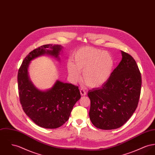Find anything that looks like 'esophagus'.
I'll list each match as a JSON object with an SVG mask.
<instances>
[{"instance_id":"obj_1","label":"esophagus","mask_w":155,"mask_h":155,"mask_svg":"<svg viewBox=\"0 0 155 155\" xmlns=\"http://www.w3.org/2000/svg\"><path fill=\"white\" fill-rule=\"evenodd\" d=\"M80 93H81V94L82 96H85V95H86V92L84 89H80Z\"/></svg>"}]
</instances>
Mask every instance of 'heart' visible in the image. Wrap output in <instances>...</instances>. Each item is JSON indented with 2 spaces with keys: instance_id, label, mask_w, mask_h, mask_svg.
<instances>
[{
  "instance_id": "b5f03b06",
  "label": "heart",
  "mask_w": 155,
  "mask_h": 155,
  "mask_svg": "<svg viewBox=\"0 0 155 155\" xmlns=\"http://www.w3.org/2000/svg\"><path fill=\"white\" fill-rule=\"evenodd\" d=\"M73 62L67 63L69 76L73 83L81 79L82 72L84 84L91 88L99 87L110 77L114 68L112 56L107 52L91 46H85L74 53Z\"/></svg>"
}]
</instances>
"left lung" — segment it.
I'll return each mask as SVG.
<instances>
[{"label":"left lung","instance_id":"obj_1","mask_svg":"<svg viewBox=\"0 0 155 155\" xmlns=\"http://www.w3.org/2000/svg\"><path fill=\"white\" fill-rule=\"evenodd\" d=\"M122 59L101 87L88 92L90 119L97 128L111 130L123 126L139 101L142 77L133 57L122 51Z\"/></svg>","mask_w":155,"mask_h":155}]
</instances>
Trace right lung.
I'll list each match as a JSON object with an SVG mask.
<instances>
[{
    "mask_svg": "<svg viewBox=\"0 0 155 155\" xmlns=\"http://www.w3.org/2000/svg\"><path fill=\"white\" fill-rule=\"evenodd\" d=\"M61 45L41 46L30 52L24 59L18 73L19 100L25 113L37 125L46 129L62 126L71 115L73 106L81 97L78 86L57 81L47 91L36 89L28 77V69L33 59L43 54L58 58Z\"/></svg>",
    "mask_w": 155,
    "mask_h": 155,
    "instance_id": "1",
    "label": "right lung"
}]
</instances>
